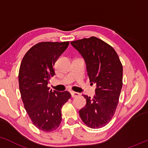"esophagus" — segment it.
Here are the masks:
<instances>
[{"label": "esophagus", "instance_id": "1", "mask_svg": "<svg viewBox=\"0 0 148 148\" xmlns=\"http://www.w3.org/2000/svg\"><path fill=\"white\" fill-rule=\"evenodd\" d=\"M70 94H71V95H72V98L77 97H79V94L77 93V92H71Z\"/></svg>", "mask_w": 148, "mask_h": 148}]
</instances>
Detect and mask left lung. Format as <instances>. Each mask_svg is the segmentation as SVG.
<instances>
[{
    "label": "left lung",
    "mask_w": 148,
    "mask_h": 148,
    "mask_svg": "<svg viewBox=\"0 0 148 148\" xmlns=\"http://www.w3.org/2000/svg\"><path fill=\"white\" fill-rule=\"evenodd\" d=\"M84 58L91 84L97 88L93 98L83 95L86 105L79 110L83 123L89 127H104L114 114L123 86V66L119 57L106 42L97 37L71 42Z\"/></svg>",
    "instance_id": "1"
}]
</instances>
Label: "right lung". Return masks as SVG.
I'll use <instances>...</instances> for the list:
<instances>
[{
	"label": "right lung",
	"instance_id": "right-lung-1",
	"mask_svg": "<svg viewBox=\"0 0 148 148\" xmlns=\"http://www.w3.org/2000/svg\"><path fill=\"white\" fill-rule=\"evenodd\" d=\"M69 42H41L27 51L21 63L19 90L25 109L33 124L40 130H56L62 121V106L71 94L48 88L55 75L54 64Z\"/></svg>",
	"mask_w": 148,
	"mask_h": 148
}]
</instances>
